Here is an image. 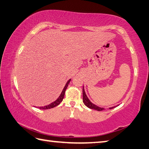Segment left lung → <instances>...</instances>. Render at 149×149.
<instances>
[{
	"label": "left lung",
	"instance_id": "obj_1",
	"mask_svg": "<svg viewBox=\"0 0 149 149\" xmlns=\"http://www.w3.org/2000/svg\"><path fill=\"white\" fill-rule=\"evenodd\" d=\"M83 101L84 104H85V106H86L88 107H89V108H90V109H95V110L99 111H102V110L105 109L104 108V107H100L99 106H97V105H95V104H94L91 102V101L89 100V99L88 98L86 93H85L84 86L83 88ZM116 106L109 107V109H113Z\"/></svg>",
	"mask_w": 149,
	"mask_h": 149
}]
</instances>
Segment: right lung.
Wrapping results in <instances>:
<instances>
[{
    "label": "right lung",
    "mask_w": 149,
    "mask_h": 149,
    "mask_svg": "<svg viewBox=\"0 0 149 149\" xmlns=\"http://www.w3.org/2000/svg\"><path fill=\"white\" fill-rule=\"evenodd\" d=\"M71 81V79H70L67 81V83H66L65 86L63 88V91H61V94H60V95L59 96V97L55 101H54L52 103H50V104H48V105L45 106H42V107H38L40 109H51L53 108V107H54L56 106H57L58 105L61 103L62 101L63 98H64V95H65V91L66 90V88H67L68 86V84L70 83V82Z\"/></svg>",
    "instance_id": "right-lung-1"
}]
</instances>
